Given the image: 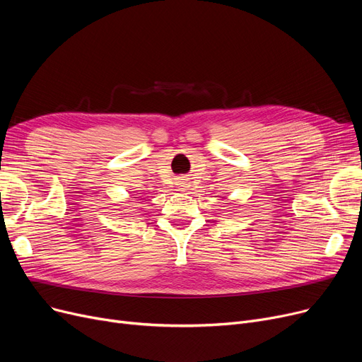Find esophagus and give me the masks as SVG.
I'll return each instance as SVG.
<instances>
[{"label":"esophagus","mask_w":362,"mask_h":362,"mask_svg":"<svg viewBox=\"0 0 362 362\" xmlns=\"http://www.w3.org/2000/svg\"><path fill=\"white\" fill-rule=\"evenodd\" d=\"M177 183H179V186H180V189H183V187H185V186H186V179H185V177H180V179H179V182H177Z\"/></svg>","instance_id":"1"}]
</instances>
